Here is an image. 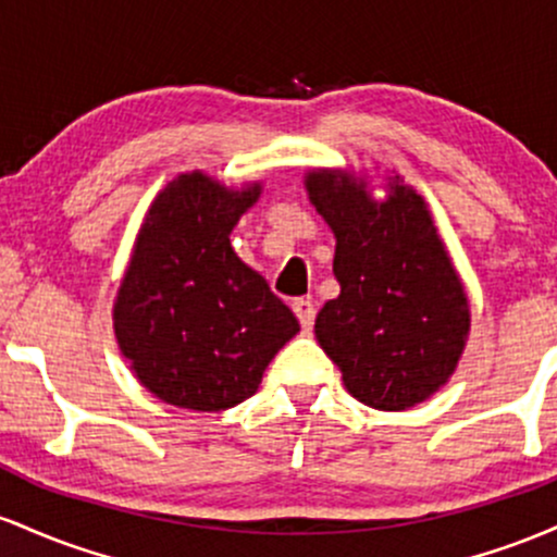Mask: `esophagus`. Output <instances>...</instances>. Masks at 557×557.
<instances>
[{"label":"esophagus","instance_id":"obj_1","mask_svg":"<svg viewBox=\"0 0 557 557\" xmlns=\"http://www.w3.org/2000/svg\"><path fill=\"white\" fill-rule=\"evenodd\" d=\"M292 308H295V315L299 318V323H302V329L310 331L312 323H315V308H312L310 299L299 297V299H295V305H292Z\"/></svg>","mask_w":557,"mask_h":557}]
</instances>
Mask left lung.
Masks as SVG:
<instances>
[{
  "instance_id": "obj_1",
  "label": "left lung",
  "mask_w": 557,
  "mask_h": 557,
  "mask_svg": "<svg viewBox=\"0 0 557 557\" xmlns=\"http://www.w3.org/2000/svg\"><path fill=\"white\" fill-rule=\"evenodd\" d=\"M310 202L336 236L342 292L315 318V339L339 366L347 392L376 410H408L447 384L463 355L471 310L413 186L368 181L339 168L305 173Z\"/></svg>"
}]
</instances>
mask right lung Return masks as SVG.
Wrapping results in <instances>:
<instances>
[{"label":"right lung","instance_id":"add662e5","mask_svg":"<svg viewBox=\"0 0 557 557\" xmlns=\"http://www.w3.org/2000/svg\"><path fill=\"white\" fill-rule=\"evenodd\" d=\"M260 191L191 171L149 205L112 326L134 376L162 403L199 413L245 403L299 331L295 312L228 239Z\"/></svg>","mask_w":557,"mask_h":557}]
</instances>
